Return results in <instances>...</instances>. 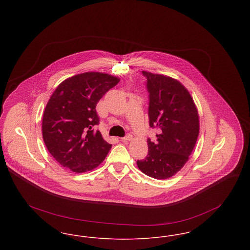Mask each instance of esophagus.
<instances>
[{"instance_id": "1", "label": "esophagus", "mask_w": 250, "mask_h": 250, "mask_svg": "<svg viewBox=\"0 0 250 250\" xmlns=\"http://www.w3.org/2000/svg\"><path fill=\"white\" fill-rule=\"evenodd\" d=\"M132 139H133L132 135L128 134V135H126L125 137L122 138V139H121V141H122V142H130V141H132Z\"/></svg>"}]
</instances>
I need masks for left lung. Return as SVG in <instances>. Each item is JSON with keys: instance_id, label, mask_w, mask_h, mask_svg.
Returning a JSON list of instances; mask_svg holds the SVG:
<instances>
[{"instance_id": "1", "label": "left lung", "mask_w": 250, "mask_h": 250, "mask_svg": "<svg viewBox=\"0 0 250 250\" xmlns=\"http://www.w3.org/2000/svg\"><path fill=\"white\" fill-rule=\"evenodd\" d=\"M149 92V125L158 129L155 143L148 139V155L138 167L152 178L176 174L189 159L200 133L198 109L188 89L177 80L143 71Z\"/></svg>"}]
</instances>
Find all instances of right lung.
<instances>
[{"instance_id":"obj_1","label":"right lung","mask_w":250,"mask_h":250,"mask_svg":"<svg viewBox=\"0 0 250 250\" xmlns=\"http://www.w3.org/2000/svg\"><path fill=\"white\" fill-rule=\"evenodd\" d=\"M119 78L85 72L66 79L50 96L42 120L46 147L60 165L83 173L99 166L111 148L99 131L95 107Z\"/></svg>"}]
</instances>
